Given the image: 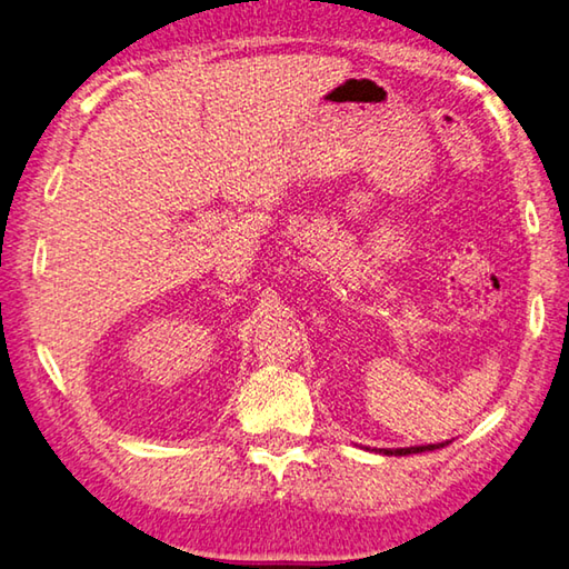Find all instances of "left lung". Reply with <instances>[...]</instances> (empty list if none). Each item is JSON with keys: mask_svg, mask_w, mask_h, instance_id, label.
<instances>
[{"mask_svg": "<svg viewBox=\"0 0 569 569\" xmlns=\"http://www.w3.org/2000/svg\"><path fill=\"white\" fill-rule=\"evenodd\" d=\"M446 443H431V446H411V449H380V453L386 456H408V453H421V451H433L441 449Z\"/></svg>", "mask_w": 569, "mask_h": 569, "instance_id": "8db88e82", "label": "left lung"}]
</instances>
